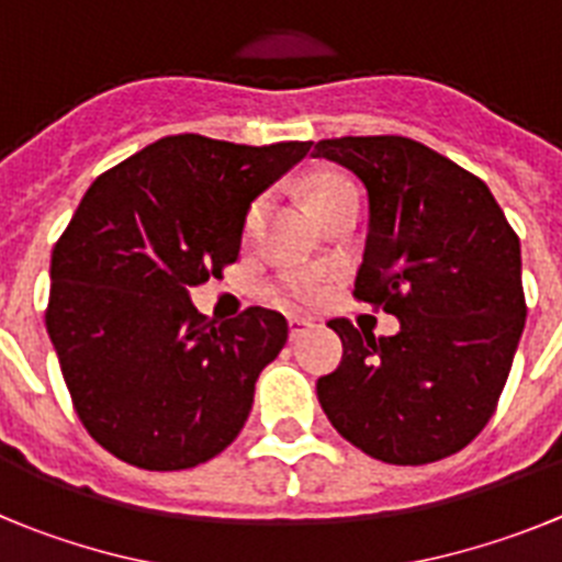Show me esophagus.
<instances>
[{
    "mask_svg": "<svg viewBox=\"0 0 562 562\" xmlns=\"http://www.w3.org/2000/svg\"><path fill=\"white\" fill-rule=\"evenodd\" d=\"M310 329H312V321H306V317H290V340L304 337Z\"/></svg>",
    "mask_w": 562,
    "mask_h": 562,
    "instance_id": "esophagus-1",
    "label": "esophagus"
}]
</instances>
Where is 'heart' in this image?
Returning <instances> with one entry per match:
<instances>
[{
	"instance_id": "1",
	"label": "heart",
	"mask_w": 562,
	"mask_h": 562,
	"mask_svg": "<svg viewBox=\"0 0 562 562\" xmlns=\"http://www.w3.org/2000/svg\"><path fill=\"white\" fill-rule=\"evenodd\" d=\"M342 188L351 186L342 180V177H335V173H321V177H315V180L310 182V191H306V200H310L312 211H315L321 202L329 200L331 193L342 191ZM261 211H265V200L252 202L245 220L247 231H252V227L258 225ZM270 295L286 306L315 304L317 297H321V276H315V272H284V276L278 278L276 284L270 286Z\"/></svg>"
}]
</instances>
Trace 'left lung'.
<instances>
[{"mask_svg": "<svg viewBox=\"0 0 562 562\" xmlns=\"http://www.w3.org/2000/svg\"><path fill=\"white\" fill-rule=\"evenodd\" d=\"M369 193L355 297L400 317L376 340L335 317L342 360L317 380L337 434L385 464H430L493 416L526 324L520 241L490 188L411 137L321 140Z\"/></svg>", "mask_w": 562, "mask_h": 562, "instance_id": "left-lung-1", "label": "left lung"}]
</instances>
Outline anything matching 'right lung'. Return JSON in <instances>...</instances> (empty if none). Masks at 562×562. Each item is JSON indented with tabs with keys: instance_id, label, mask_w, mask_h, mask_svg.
Instances as JSON below:
<instances>
[{
	"instance_id": "add662e5",
	"label": "right lung",
	"mask_w": 562,
	"mask_h": 562,
	"mask_svg": "<svg viewBox=\"0 0 562 562\" xmlns=\"http://www.w3.org/2000/svg\"><path fill=\"white\" fill-rule=\"evenodd\" d=\"M310 146L173 134L83 193L53 250L44 321L83 428L126 464L188 470L245 428L290 326L265 306L211 321L188 290L236 261L250 202Z\"/></svg>"
}]
</instances>
